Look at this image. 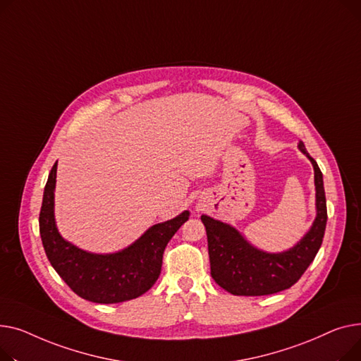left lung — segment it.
Listing matches in <instances>:
<instances>
[{
    "label": "left lung",
    "mask_w": 361,
    "mask_h": 361,
    "mask_svg": "<svg viewBox=\"0 0 361 361\" xmlns=\"http://www.w3.org/2000/svg\"><path fill=\"white\" fill-rule=\"evenodd\" d=\"M299 150L310 160L314 171L316 219L293 247L280 253L264 252L252 246L235 227L201 216L207 230L211 277L231 294L267 295L290 288L300 280L322 245L328 220L324 178L302 141Z\"/></svg>",
    "instance_id": "8db88e82"
}]
</instances>
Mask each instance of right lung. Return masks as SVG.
<instances>
[{"label":"right lung","mask_w":361,"mask_h":361,"mask_svg":"<svg viewBox=\"0 0 361 361\" xmlns=\"http://www.w3.org/2000/svg\"><path fill=\"white\" fill-rule=\"evenodd\" d=\"M55 183L56 163L44 190L39 231L47 257L59 277L81 299L103 305L133 300L150 290L160 275L164 247L189 219V211L152 226L128 247L102 255L82 250L59 235L54 216Z\"/></svg>","instance_id":"1"}]
</instances>
